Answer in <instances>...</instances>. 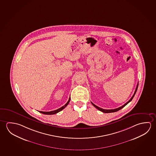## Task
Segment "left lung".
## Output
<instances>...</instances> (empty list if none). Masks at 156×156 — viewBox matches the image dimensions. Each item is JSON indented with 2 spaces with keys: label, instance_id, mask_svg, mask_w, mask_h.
<instances>
[{
  "label": "left lung",
  "instance_id": "left-lung-1",
  "mask_svg": "<svg viewBox=\"0 0 156 156\" xmlns=\"http://www.w3.org/2000/svg\"><path fill=\"white\" fill-rule=\"evenodd\" d=\"M138 84L136 85V89H135V92H134V94L133 95V96L132 97V98H130V100H129L127 102L125 103V105H123L122 106H121V107H120L118 108H116V109H102V108H101L98 107V106L97 105H94L93 103L91 102L92 103V105L94 106V107L96 108L98 110H100L101 112H105V113H110V112H117L118 110H120V109H121L122 108L124 107L125 106H126V105H127L128 103L129 102H130V101L132 100L133 99V97L134 96V95H135V93L136 92V91H137V89H138Z\"/></svg>",
  "mask_w": 156,
  "mask_h": 156
}]
</instances>
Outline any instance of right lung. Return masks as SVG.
Wrapping results in <instances>:
<instances>
[{"label": "right lung", "mask_w": 156, "mask_h": 156, "mask_svg": "<svg viewBox=\"0 0 156 156\" xmlns=\"http://www.w3.org/2000/svg\"><path fill=\"white\" fill-rule=\"evenodd\" d=\"M69 101H70V98H69V100L68 101V102L65 105H64V106H62V107L60 108L56 109V110L51 111V112H41V111H40L39 112H41L42 114H46V115H53V114H55L56 113H58V112H60V111H62V109H64V108L66 107L67 105H68V104L69 103Z\"/></svg>", "instance_id": "right-lung-1"}]
</instances>
